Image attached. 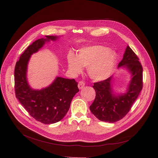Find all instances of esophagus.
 Segmentation results:
<instances>
[{
	"label": "esophagus",
	"instance_id": "obj_1",
	"mask_svg": "<svg viewBox=\"0 0 158 158\" xmlns=\"http://www.w3.org/2000/svg\"><path fill=\"white\" fill-rule=\"evenodd\" d=\"M85 86V82L82 81H79V83H78V88H79V89L83 88V87H84Z\"/></svg>",
	"mask_w": 158,
	"mask_h": 158
}]
</instances>
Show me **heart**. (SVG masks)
Instances as JSON below:
<instances>
[{
    "instance_id": "heart-1",
    "label": "heart",
    "mask_w": 158,
    "mask_h": 158,
    "mask_svg": "<svg viewBox=\"0 0 158 158\" xmlns=\"http://www.w3.org/2000/svg\"><path fill=\"white\" fill-rule=\"evenodd\" d=\"M116 54L101 45H93L81 48L77 57L68 56L69 69L74 73L81 72L82 66L88 67L89 76L94 80L101 81L110 76L114 69Z\"/></svg>"
}]
</instances>
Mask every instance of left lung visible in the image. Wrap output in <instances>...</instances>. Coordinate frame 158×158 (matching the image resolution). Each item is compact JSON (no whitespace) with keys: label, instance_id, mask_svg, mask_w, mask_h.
I'll use <instances>...</instances> for the list:
<instances>
[{"label":"left lung","instance_id":"obj_1","mask_svg":"<svg viewBox=\"0 0 158 158\" xmlns=\"http://www.w3.org/2000/svg\"><path fill=\"white\" fill-rule=\"evenodd\" d=\"M118 67L123 66L132 73L127 92L114 95L111 90V78L95 82V100L90 111L101 121L114 123L122 119L131 110L132 104L143 88V68L134 51L127 46Z\"/></svg>","mask_w":158,"mask_h":158}]
</instances>
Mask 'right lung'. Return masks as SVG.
I'll return each mask as SVG.
<instances>
[{"instance_id": "add662e5", "label": "right lung", "mask_w": 158, "mask_h": 158, "mask_svg": "<svg viewBox=\"0 0 158 158\" xmlns=\"http://www.w3.org/2000/svg\"><path fill=\"white\" fill-rule=\"evenodd\" d=\"M57 38L46 36L45 39L36 40L22 54L15 68L16 97L32 118L45 124L54 123L63 119L73 97L79 92L78 82L74 79L57 77L51 86L41 90L32 89L27 83L26 72L31 55L42 47L45 41Z\"/></svg>"}]
</instances>
